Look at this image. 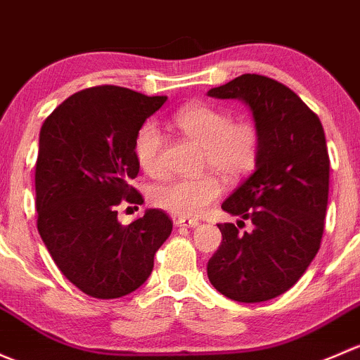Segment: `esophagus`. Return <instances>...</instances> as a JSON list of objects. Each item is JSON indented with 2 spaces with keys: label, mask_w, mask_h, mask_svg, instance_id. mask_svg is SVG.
<instances>
[{
  "label": "esophagus",
  "mask_w": 360,
  "mask_h": 360,
  "mask_svg": "<svg viewBox=\"0 0 360 360\" xmlns=\"http://www.w3.org/2000/svg\"><path fill=\"white\" fill-rule=\"evenodd\" d=\"M175 225L176 227H188V229H195L199 227V220H194V218H176L175 220Z\"/></svg>",
  "instance_id": "esophagus-1"
}]
</instances>
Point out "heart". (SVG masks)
I'll return each mask as SVG.
<instances>
[{"instance_id":"obj_1","label":"heart","mask_w":360,"mask_h":360,"mask_svg":"<svg viewBox=\"0 0 360 360\" xmlns=\"http://www.w3.org/2000/svg\"><path fill=\"white\" fill-rule=\"evenodd\" d=\"M173 124L205 149L202 166L214 169L224 179L243 180L257 168L262 153V131L253 121H234L229 110L210 103H192L176 110ZM133 154L147 175H165V136L153 121L143 123L136 131ZM220 194V180L214 175H202L154 185L150 199L155 206L179 217H199Z\"/></svg>"}]
</instances>
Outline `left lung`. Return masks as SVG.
Listing matches in <instances>:
<instances>
[{"label":"left lung","instance_id":"8db88e82","mask_svg":"<svg viewBox=\"0 0 360 360\" xmlns=\"http://www.w3.org/2000/svg\"><path fill=\"white\" fill-rule=\"evenodd\" d=\"M207 95L246 102L262 131L257 169L221 205L243 220L218 224L221 244L207 262V279L236 302H266L295 286L321 248L329 192L324 129L272 77L243 74ZM244 219L254 224L251 233L238 232Z\"/></svg>","mask_w":360,"mask_h":360}]
</instances>
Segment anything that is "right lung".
Listing matches in <instances>:
<instances>
[{"label": "right lung", "mask_w": 360, "mask_h": 360, "mask_svg": "<svg viewBox=\"0 0 360 360\" xmlns=\"http://www.w3.org/2000/svg\"><path fill=\"white\" fill-rule=\"evenodd\" d=\"M165 102L102 84L70 95L41 126L38 232L58 270L84 295L112 300L139 290L172 234L162 210H147L126 227L117 221L121 202H143L129 185L140 172L133 140Z\"/></svg>", "instance_id": "right-lung-1"}]
</instances>
